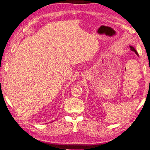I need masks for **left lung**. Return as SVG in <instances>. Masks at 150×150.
<instances>
[{
    "mask_svg": "<svg viewBox=\"0 0 150 150\" xmlns=\"http://www.w3.org/2000/svg\"><path fill=\"white\" fill-rule=\"evenodd\" d=\"M130 50H131L132 51H133V52H135V53H136V55H138V52H136V50L135 49H134V47H132V46H131V45H130Z\"/></svg>",
    "mask_w": 150,
    "mask_h": 150,
    "instance_id": "obj_1",
    "label": "left lung"
}]
</instances>
